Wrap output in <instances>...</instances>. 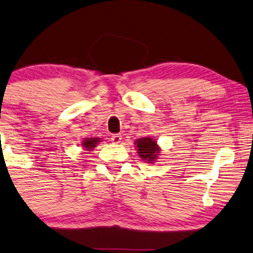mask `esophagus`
<instances>
[{"label":"esophagus","mask_w":253,"mask_h":253,"mask_svg":"<svg viewBox=\"0 0 253 253\" xmlns=\"http://www.w3.org/2000/svg\"><path fill=\"white\" fill-rule=\"evenodd\" d=\"M121 139H123V137H121L120 134H114V135H112V137H111V141H112L114 144H118L121 142Z\"/></svg>","instance_id":"1"}]
</instances>
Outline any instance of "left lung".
Wrapping results in <instances>:
<instances>
[{"mask_svg":"<svg viewBox=\"0 0 253 253\" xmlns=\"http://www.w3.org/2000/svg\"><path fill=\"white\" fill-rule=\"evenodd\" d=\"M135 149L139 156L142 158V161L146 163H155L160 156L161 148L157 144V141L151 139V137H141L135 140Z\"/></svg>","mask_w":253,"mask_h":253,"instance_id":"obj_1","label":"left lung"}]
</instances>
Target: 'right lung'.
<instances>
[{
    "mask_svg": "<svg viewBox=\"0 0 253 253\" xmlns=\"http://www.w3.org/2000/svg\"><path fill=\"white\" fill-rule=\"evenodd\" d=\"M102 142V139L100 137H86L82 141L81 146L83 147V149L85 151H91L93 148L97 147V144Z\"/></svg>",
    "mask_w": 253,
    "mask_h": 253,
    "instance_id": "right-lung-1",
    "label": "right lung"
}]
</instances>
